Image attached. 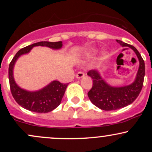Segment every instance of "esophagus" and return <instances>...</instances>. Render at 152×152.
Returning <instances> with one entry per match:
<instances>
[{
	"mask_svg": "<svg viewBox=\"0 0 152 152\" xmlns=\"http://www.w3.org/2000/svg\"><path fill=\"white\" fill-rule=\"evenodd\" d=\"M84 76H85V74L83 72H82V71H79V72H78L76 75V78H83Z\"/></svg>",
	"mask_w": 152,
	"mask_h": 152,
	"instance_id": "1",
	"label": "esophagus"
}]
</instances>
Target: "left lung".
<instances>
[{"label":"left lung","mask_w":152,"mask_h":152,"mask_svg":"<svg viewBox=\"0 0 152 152\" xmlns=\"http://www.w3.org/2000/svg\"><path fill=\"white\" fill-rule=\"evenodd\" d=\"M123 47H129L137 54L139 61V68L135 81L132 84L123 87H112L104 81L96 70L87 73L93 78V86L88 92L91 102L104 111H112L129 105L134 102L142 91L145 75V64L142 56L135 47L116 40Z\"/></svg>","instance_id":"8db88e82"}]
</instances>
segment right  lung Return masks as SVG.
<instances>
[{
	"label": "right lung",
	"mask_w": 152,
	"mask_h": 152,
	"mask_svg": "<svg viewBox=\"0 0 152 152\" xmlns=\"http://www.w3.org/2000/svg\"><path fill=\"white\" fill-rule=\"evenodd\" d=\"M38 46L58 49L61 48L63 43L62 41H41L19 50L10 61L8 68L10 88L15 102L23 108L36 113H48L53 111L61 104L68 83H62L58 81H53L41 90L31 92L20 88L15 83L13 75V66L18 57L23 54L28 53L33 47Z\"/></svg>",
	"instance_id": "obj_1"
}]
</instances>
